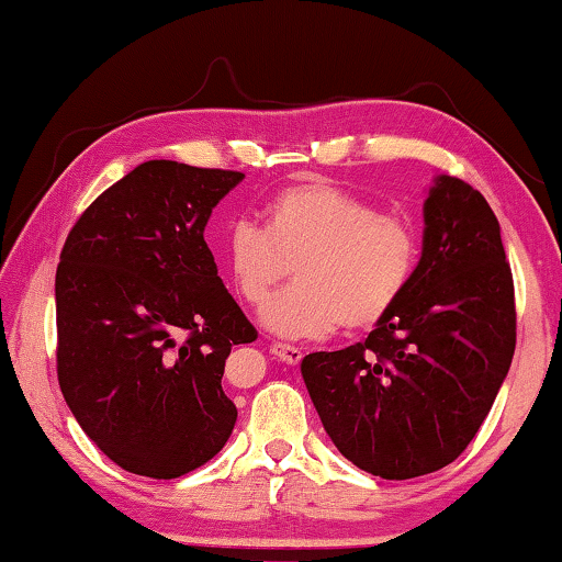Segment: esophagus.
<instances>
[{"label": "esophagus", "instance_id": "obj_1", "mask_svg": "<svg viewBox=\"0 0 562 562\" xmlns=\"http://www.w3.org/2000/svg\"><path fill=\"white\" fill-rule=\"evenodd\" d=\"M270 352H272L278 360H282L284 364H300L302 358H305V352H302V347L288 345V342H272Z\"/></svg>", "mask_w": 562, "mask_h": 562}]
</instances>
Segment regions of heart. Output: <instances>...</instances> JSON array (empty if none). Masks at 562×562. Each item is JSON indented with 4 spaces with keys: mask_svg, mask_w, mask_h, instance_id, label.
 I'll list each match as a JSON object with an SVG mask.
<instances>
[{
    "mask_svg": "<svg viewBox=\"0 0 562 562\" xmlns=\"http://www.w3.org/2000/svg\"><path fill=\"white\" fill-rule=\"evenodd\" d=\"M265 227L237 220L222 262L237 295L262 310L295 267L297 284L272 302L265 325L282 337L317 340L345 325L382 323L407 295L423 257L415 220L325 182L284 187L262 210Z\"/></svg>",
    "mask_w": 562,
    "mask_h": 562,
    "instance_id": "1",
    "label": "heart"
}]
</instances>
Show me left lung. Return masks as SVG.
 Listing matches in <instances>:
<instances>
[{
	"label": "left lung",
	"mask_w": 562,
	"mask_h": 562,
	"mask_svg": "<svg viewBox=\"0 0 562 562\" xmlns=\"http://www.w3.org/2000/svg\"><path fill=\"white\" fill-rule=\"evenodd\" d=\"M515 352V288L487 200L440 175L425 200L420 267L364 342L313 352L302 378L335 448L364 473L450 465L495 403Z\"/></svg>",
	"instance_id": "8db88e82"
}]
</instances>
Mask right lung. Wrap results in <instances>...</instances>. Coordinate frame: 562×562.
Returning a JSON list of instances; mask_svg holds the SVG:
<instances>
[{"label":"right lung","instance_id":"1","mask_svg":"<svg viewBox=\"0 0 562 562\" xmlns=\"http://www.w3.org/2000/svg\"><path fill=\"white\" fill-rule=\"evenodd\" d=\"M243 177L149 159L89 204L61 247V395L127 473L180 477L233 435L225 360L257 329L222 284L204 227Z\"/></svg>","mask_w":562,"mask_h":562}]
</instances>
